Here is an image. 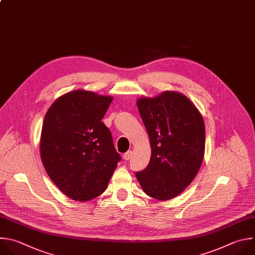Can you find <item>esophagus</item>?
Masks as SVG:
<instances>
[{"label": "esophagus", "mask_w": 255, "mask_h": 255, "mask_svg": "<svg viewBox=\"0 0 255 255\" xmlns=\"http://www.w3.org/2000/svg\"><path fill=\"white\" fill-rule=\"evenodd\" d=\"M131 150H128V151H127L126 154L124 155V159H125V161H128L130 158H131Z\"/></svg>", "instance_id": "1"}]
</instances>
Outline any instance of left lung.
<instances>
[{"label":"left lung","mask_w":255,"mask_h":255,"mask_svg":"<svg viewBox=\"0 0 255 255\" xmlns=\"http://www.w3.org/2000/svg\"><path fill=\"white\" fill-rule=\"evenodd\" d=\"M136 106L148 134L151 156L147 167L135 177L146 195L170 200L192 183L203 163L204 121L192 101L177 91L140 97Z\"/></svg>","instance_id":"8db88e82"}]
</instances>
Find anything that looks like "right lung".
Returning <instances> with one entry per match:
<instances>
[{"label": "right lung", "instance_id": "right-lung-1", "mask_svg": "<svg viewBox=\"0 0 255 255\" xmlns=\"http://www.w3.org/2000/svg\"><path fill=\"white\" fill-rule=\"evenodd\" d=\"M113 99L77 89L58 97L44 118L43 166L60 191L74 201L103 194L121 161L112 132L101 122Z\"/></svg>", "mask_w": 255, "mask_h": 255}]
</instances>
